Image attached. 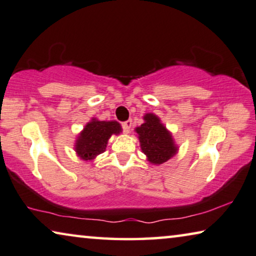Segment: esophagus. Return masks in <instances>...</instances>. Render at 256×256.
Wrapping results in <instances>:
<instances>
[{
    "label": "esophagus",
    "mask_w": 256,
    "mask_h": 256,
    "mask_svg": "<svg viewBox=\"0 0 256 256\" xmlns=\"http://www.w3.org/2000/svg\"><path fill=\"white\" fill-rule=\"evenodd\" d=\"M130 127H132V120H127L122 122V128H124V132L126 134H128L130 132Z\"/></svg>",
    "instance_id": "esophagus-1"
}]
</instances>
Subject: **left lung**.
Instances as JSON below:
<instances>
[{"label":"left lung","instance_id":"left-lung-1","mask_svg":"<svg viewBox=\"0 0 256 256\" xmlns=\"http://www.w3.org/2000/svg\"><path fill=\"white\" fill-rule=\"evenodd\" d=\"M143 120L144 122L135 128L140 150L146 156L148 162L158 166L172 159L178 152V146L158 116L146 113Z\"/></svg>","mask_w":256,"mask_h":256}]
</instances>
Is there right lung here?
I'll list each match as a JSON object with an SVG mask.
<instances>
[{
    "label": "right lung",
    "mask_w": 256,
    "mask_h": 256,
    "mask_svg": "<svg viewBox=\"0 0 256 256\" xmlns=\"http://www.w3.org/2000/svg\"><path fill=\"white\" fill-rule=\"evenodd\" d=\"M121 132V124L116 121H100L92 118L78 135L74 151L82 160H94L106 150L111 136L119 135Z\"/></svg>",
    "instance_id": "right-lung-1"
}]
</instances>
